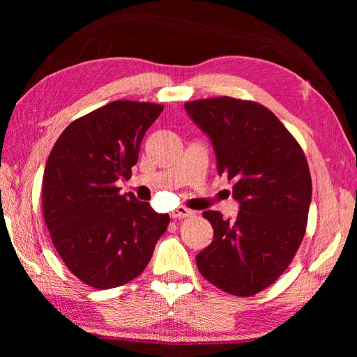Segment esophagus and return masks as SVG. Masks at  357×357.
Wrapping results in <instances>:
<instances>
[{
  "mask_svg": "<svg viewBox=\"0 0 357 357\" xmlns=\"http://www.w3.org/2000/svg\"><path fill=\"white\" fill-rule=\"evenodd\" d=\"M193 215H195L193 210L185 208V207H183V206L176 207V208H174V210L172 211V213H170L172 218H188V216H193Z\"/></svg>",
  "mask_w": 357,
  "mask_h": 357,
  "instance_id": "obj_1",
  "label": "esophagus"
}]
</instances>
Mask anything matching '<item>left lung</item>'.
I'll use <instances>...</instances> for the list:
<instances>
[{"label": "left lung", "mask_w": 357, "mask_h": 357, "mask_svg": "<svg viewBox=\"0 0 357 357\" xmlns=\"http://www.w3.org/2000/svg\"><path fill=\"white\" fill-rule=\"evenodd\" d=\"M207 133L218 173L233 181L236 221L204 211L213 241L196 256L201 275L222 291L253 296L282 275L304 239L312 176L304 150L275 113L230 96L185 102Z\"/></svg>", "instance_id": "obj_1"}]
</instances>
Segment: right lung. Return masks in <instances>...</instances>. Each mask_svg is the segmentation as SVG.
Masks as SVG:
<instances>
[{"instance_id": "1", "label": "right lung", "mask_w": 357, "mask_h": 357, "mask_svg": "<svg viewBox=\"0 0 357 357\" xmlns=\"http://www.w3.org/2000/svg\"><path fill=\"white\" fill-rule=\"evenodd\" d=\"M164 105L113 101L75 119L53 146L43 176V215L66 267L109 290L139 276L170 216L116 181L132 176L141 141Z\"/></svg>"}]
</instances>
